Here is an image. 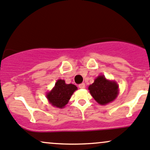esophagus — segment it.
Listing matches in <instances>:
<instances>
[{"label": "esophagus", "mask_w": 150, "mask_h": 150, "mask_svg": "<svg viewBox=\"0 0 150 150\" xmlns=\"http://www.w3.org/2000/svg\"><path fill=\"white\" fill-rule=\"evenodd\" d=\"M79 87L80 88H85V83H82L81 84L79 85Z\"/></svg>", "instance_id": "1"}]
</instances>
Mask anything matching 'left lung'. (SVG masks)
<instances>
[{"mask_svg": "<svg viewBox=\"0 0 150 150\" xmlns=\"http://www.w3.org/2000/svg\"><path fill=\"white\" fill-rule=\"evenodd\" d=\"M88 90L96 102L105 105L117 98L119 86L116 81L108 80L104 75H100L95 79L92 84L89 85Z\"/></svg>", "mask_w": 150, "mask_h": 150, "instance_id": "left-lung-1", "label": "left lung"}]
</instances>
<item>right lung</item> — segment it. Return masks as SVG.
Here are the masks:
<instances>
[{"mask_svg":"<svg viewBox=\"0 0 150 150\" xmlns=\"http://www.w3.org/2000/svg\"><path fill=\"white\" fill-rule=\"evenodd\" d=\"M77 87L72 83L67 84L64 80L59 79L53 89L46 94L49 103L54 107L62 109L68 104L71 96Z\"/></svg>","mask_w":150,"mask_h":150,"instance_id":"add662e5","label":"right lung"}]
</instances>
